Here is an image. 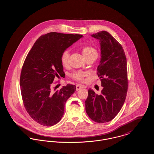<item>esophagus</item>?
Instances as JSON below:
<instances>
[{"label":"esophagus","instance_id":"esophagus-1","mask_svg":"<svg viewBox=\"0 0 154 154\" xmlns=\"http://www.w3.org/2000/svg\"><path fill=\"white\" fill-rule=\"evenodd\" d=\"M86 88V87L84 86V85H76V91H78V90L81 89V88Z\"/></svg>","mask_w":154,"mask_h":154}]
</instances>
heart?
<instances>
[{
	"label": "heart",
	"mask_w": 154,
	"mask_h": 154,
	"mask_svg": "<svg viewBox=\"0 0 154 154\" xmlns=\"http://www.w3.org/2000/svg\"><path fill=\"white\" fill-rule=\"evenodd\" d=\"M81 51L85 59H88L89 57L97 56V54H98L97 50L94 47L89 45H86V46L82 47L81 48ZM69 58V53L68 51L67 50L64 51L60 56V62L62 65L63 67H66L68 66ZM87 75V73L84 72L76 70L70 74V77L76 81L82 82L84 81V78Z\"/></svg>",
	"instance_id": "b5f03b06"
}]
</instances>
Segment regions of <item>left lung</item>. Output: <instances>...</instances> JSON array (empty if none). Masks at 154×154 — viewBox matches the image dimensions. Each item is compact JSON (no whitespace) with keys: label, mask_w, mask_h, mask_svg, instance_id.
I'll return each mask as SVG.
<instances>
[{"label":"left lung","mask_w":154,"mask_h":154,"mask_svg":"<svg viewBox=\"0 0 154 154\" xmlns=\"http://www.w3.org/2000/svg\"><path fill=\"white\" fill-rule=\"evenodd\" d=\"M92 37L99 40L101 45L97 75L103 89L100 95L88 89L85 110L91 119L103 123L112 120L125 101L128 89L127 60L122 45L108 32L100 31Z\"/></svg>","instance_id":"obj_1"}]
</instances>
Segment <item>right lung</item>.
<instances>
[{"label": "right lung", "instance_id": "add662e5", "mask_svg": "<svg viewBox=\"0 0 154 154\" xmlns=\"http://www.w3.org/2000/svg\"><path fill=\"white\" fill-rule=\"evenodd\" d=\"M82 37L56 32L42 35L25 59L20 75L22 101L30 117L41 125L57 124L63 117L67 100L76 91L75 85L68 84L53 92L52 85L56 77L65 73L62 53Z\"/></svg>", "mask_w": 154, "mask_h": 154}]
</instances>
